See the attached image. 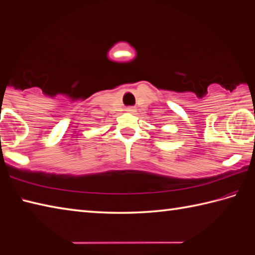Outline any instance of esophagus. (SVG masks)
<instances>
[{
	"instance_id": "obj_1",
	"label": "esophagus",
	"mask_w": 255,
	"mask_h": 255,
	"mask_svg": "<svg viewBox=\"0 0 255 255\" xmlns=\"http://www.w3.org/2000/svg\"><path fill=\"white\" fill-rule=\"evenodd\" d=\"M127 111L129 112V113H134V112H135V109L132 108V107H128V108L127 109Z\"/></svg>"
}]
</instances>
